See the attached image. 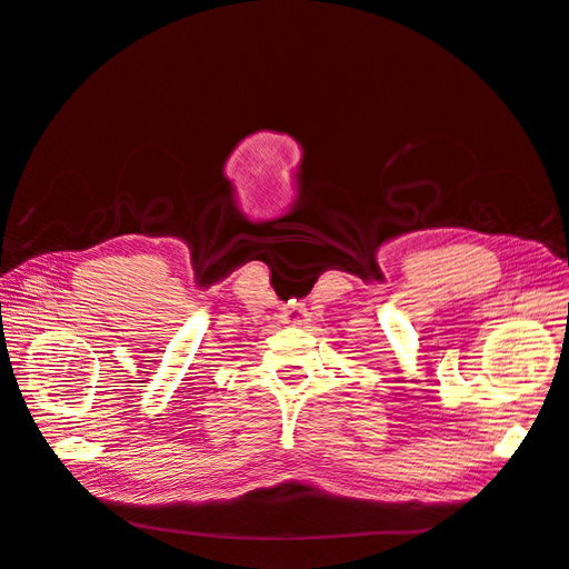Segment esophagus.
Here are the masks:
<instances>
[{
  "mask_svg": "<svg viewBox=\"0 0 569 569\" xmlns=\"http://www.w3.org/2000/svg\"><path fill=\"white\" fill-rule=\"evenodd\" d=\"M281 320L286 326H298V328H307L311 323V316L302 305H288L281 311Z\"/></svg>",
  "mask_w": 569,
  "mask_h": 569,
  "instance_id": "esophagus-1",
  "label": "esophagus"
}]
</instances>
